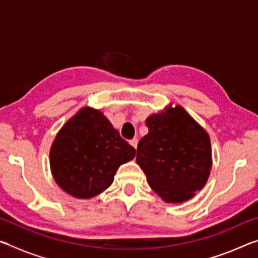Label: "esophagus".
<instances>
[{
	"label": "esophagus",
	"mask_w": 258,
	"mask_h": 258,
	"mask_svg": "<svg viewBox=\"0 0 258 258\" xmlns=\"http://www.w3.org/2000/svg\"><path fill=\"white\" fill-rule=\"evenodd\" d=\"M130 145L132 146L134 149H137V147H138V139H132V140H131Z\"/></svg>",
	"instance_id": "esophagus-1"
}]
</instances>
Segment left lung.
Returning a JSON list of instances; mask_svg holds the SVG:
<instances>
[{
	"label": "left lung",
	"mask_w": 258,
	"mask_h": 258,
	"mask_svg": "<svg viewBox=\"0 0 258 258\" xmlns=\"http://www.w3.org/2000/svg\"><path fill=\"white\" fill-rule=\"evenodd\" d=\"M149 132L140 140L137 163L152 190L166 203L194 198L212 171L211 139L180 104H168L146 119Z\"/></svg>",
	"instance_id": "1"
}]
</instances>
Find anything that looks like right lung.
<instances>
[{
    "label": "right lung",
    "mask_w": 258,
    "mask_h": 258,
    "mask_svg": "<svg viewBox=\"0 0 258 258\" xmlns=\"http://www.w3.org/2000/svg\"><path fill=\"white\" fill-rule=\"evenodd\" d=\"M134 157V148L120 138L103 112L83 107L56 133L50 167L66 194L90 199L108 189L119 166Z\"/></svg>",
    "instance_id": "right-lung-1"
}]
</instances>
